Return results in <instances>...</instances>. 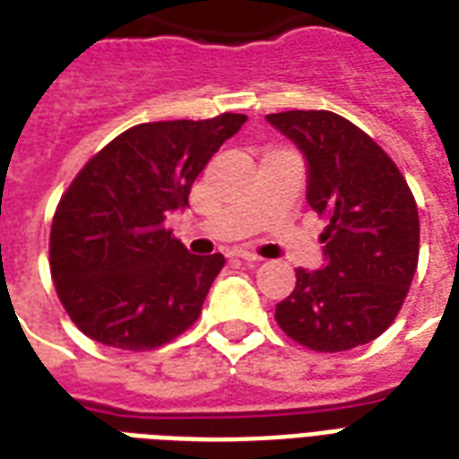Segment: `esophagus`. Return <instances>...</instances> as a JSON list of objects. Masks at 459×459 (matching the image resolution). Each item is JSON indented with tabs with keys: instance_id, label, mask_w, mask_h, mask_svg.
Instances as JSON below:
<instances>
[{
	"instance_id": "34e87169",
	"label": "esophagus",
	"mask_w": 459,
	"mask_h": 459,
	"mask_svg": "<svg viewBox=\"0 0 459 459\" xmlns=\"http://www.w3.org/2000/svg\"><path fill=\"white\" fill-rule=\"evenodd\" d=\"M236 257H238V260H243V263H247V264H257L260 260H263V257H257L255 253H246V250H238V253H236Z\"/></svg>"
}]
</instances>
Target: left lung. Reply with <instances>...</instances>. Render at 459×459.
Masks as SVG:
<instances>
[{"mask_svg":"<svg viewBox=\"0 0 459 459\" xmlns=\"http://www.w3.org/2000/svg\"><path fill=\"white\" fill-rule=\"evenodd\" d=\"M307 160V202L331 223L324 264L297 270L274 318L318 352L375 341L392 325L419 263V209L406 179L365 131L333 111L264 117Z\"/></svg>","mask_w":459,"mask_h":459,"instance_id":"obj_1","label":"left lung"}]
</instances>
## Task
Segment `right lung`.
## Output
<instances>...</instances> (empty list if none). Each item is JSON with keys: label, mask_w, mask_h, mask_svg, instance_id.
Returning a JSON list of instances; mask_svg holds the SVG:
<instances>
[{"label": "right lung", "mask_w": 459, "mask_h": 459, "mask_svg": "<svg viewBox=\"0 0 459 459\" xmlns=\"http://www.w3.org/2000/svg\"><path fill=\"white\" fill-rule=\"evenodd\" d=\"M247 117L141 124L104 145L57 204L50 274L74 325L121 351H151L202 314L223 255H192L162 221L186 206L212 155Z\"/></svg>", "instance_id": "right-lung-1"}]
</instances>
